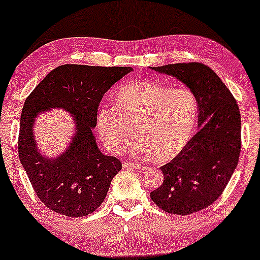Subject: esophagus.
Listing matches in <instances>:
<instances>
[{
  "instance_id": "esophagus-1",
  "label": "esophagus",
  "mask_w": 260,
  "mask_h": 260,
  "mask_svg": "<svg viewBox=\"0 0 260 260\" xmlns=\"http://www.w3.org/2000/svg\"><path fill=\"white\" fill-rule=\"evenodd\" d=\"M123 167H124V168H134V169H145V167H144L143 165L127 162V161H124V162H123Z\"/></svg>"
}]
</instances>
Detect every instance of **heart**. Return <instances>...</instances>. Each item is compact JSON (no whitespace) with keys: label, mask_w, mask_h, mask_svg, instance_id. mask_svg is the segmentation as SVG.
Wrapping results in <instances>:
<instances>
[{"label":"heart","mask_w":260,"mask_h":260,"mask_svg":"<svg viewBox=\"0 0 260 260\" xmlns=\"http://www.w3.org/2000/svg\"><path fill=\"white\" fill-rule=\"evenodd\" d=\"M197 100L188 88H172L152 80L125 85L115 106L98 113V130L106 147L120 153L133 143L135 130L142 140L140 154L166 162L188 145L197 118Z\"/></svg>","instance_id":"b5f03b06"}]
</instances>
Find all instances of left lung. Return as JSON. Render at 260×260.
Returning <instances> with one entry per match:
<instances>
[{
    "label": "left lung",
    "instance_id": "1",
    "mask_svg": "<svg viewBox=\"0 0 260 260\" xmlns=\"http://www.w3.org/2000/svg\"><path fill=\"white\" fill-rule=\"evenodd\" d=\"M150 69L185 84L197 100L198 133L176 158L160 168L164 183L151 192L152 201L165 212L192 214L220 197L236 168L241 152L240 109L222 80L203 63Z\"/></svg>",
    "mask_w": 260,
    "mask_h": 260
}]
</instances>
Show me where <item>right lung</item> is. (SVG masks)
<instances>
[{
	"mask_svg": "<svg viewBox=\"0 0 260 260\" xmlns=\"http://www.w3.org/2000/svg\"><path fill=\"white\" fill-rule=\"evenodd\" d=\"M130 71V67L59 66L25 100L19 125V160L38 198L56 213L79 218L94 212L122 169L120 160L99 150L93 129L102 96ZM50 108L67 110L76 124L71 145L56 158L41 154L32 134L37 115Z\"/></svg>",
	"mask_w": 260,
	"mask_h": 260,
	"instance_id": "obj_1",
	"label": "right lung"
}]
</instances>
